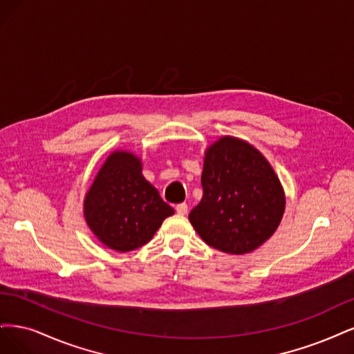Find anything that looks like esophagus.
<instances>
[{"label": "esophagus", "instance_id": "1", "mask_svg": "<svg viewBox=\"0 0 354 354\" xmlns=\"http://www.w3.org/2000/svg\"><path fill=\"white\" fill-rule=\"evenodd\" d=\"M187 212H188L187 203H180V204H178V206H176V213H178V214L184 216V214H187Z\"/></svg>", "mask_w": 354, "mask_h": 354}]
</instances>
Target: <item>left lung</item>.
<instances>
[{"mask_svg":"<svg viewBox=\"0 0 354 354\" xmlns=\"http://www.w3.org/2000/svg\"><path fill=\"white\" fill-rule=\"evenodd\" d=\"M201 185V201L188 219L213 248L252 253L278 230L285 192L266 157L250 142L225 135L209 145Z\"/></svg>","mask_w":354,"mask_h":354,"instance_id":"1","label":"left lung"}]
</instances>
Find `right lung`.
<instances>
[{
  "label": "right lung",
  "instance_id": "right-lung-1",
  "mask_svg": "<svg viewBox=\"0 0 354 354\" xmlns=\"http://www.w3.org/2000/svg\"><path fill=\"white\" fill-rule=\"evenodd\" d=\"M174 213L144 178L141 158L128 150L110 153L84 198L88 227L119 253L147 244Z\"/></svg>",
  "mask_w": 354,
  "mask_h": 354
}]
</instances>
